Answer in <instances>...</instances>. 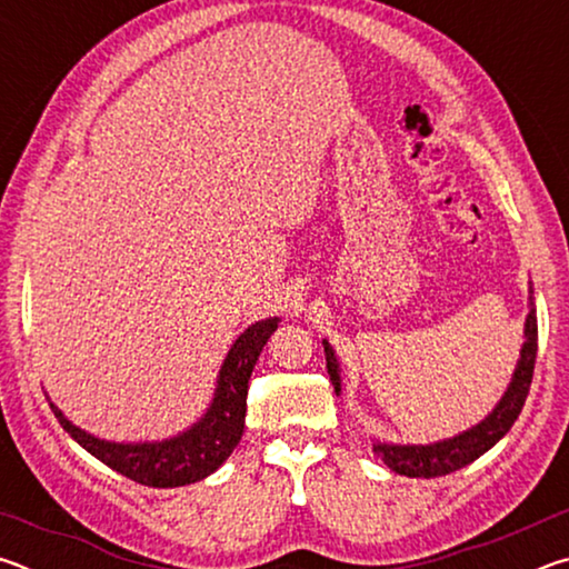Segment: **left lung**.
I'll return each mask as SVG.
<instances>
[{
    "instance_id": "left-lung-1",
    "label": "left lung",
    "mask_w": 569,
    "mask_h": 569,
    "mask_svg": "<svg viewBox=\"0 0 569 569\" xmlns=\"http://www.w3.org/2000/svg\"><path fill=\"white\" fill-rule=\"evenodd\" d=\"M529 293H532V288H529ZM323 351H326V369H329L333 389L339 393L341 391L339 361H336V353L329 346V341H323ZM535 359H537V311H535L532 296H529L525 343H522V351H519L515 377L509 381L505 397L499 399L492 413L481 419L477 427L461 431V435L451 439L435 441V445H387V441H377V445H373V451H377V457L389 469L397 471V475L417 477V479L445 477V475H451V471L471 465V461L492 449L497 441L512 429L519 411L525 407L529 383H532Z\"/></svg>"
}]
</instances>
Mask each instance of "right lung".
Segmentation results:
<instances>
[{"instance_id": "add662e5", "label": "right lung", "mask_w": 569, "mask_h": 569, "mask_svg": "<svg viewBox=\"0 0 569 569\" xmlns=\"http://www.w3.org/2000/svg\"><path fill=\"white\" fill-rule=\"evenodd\" d=\"M278 329V319H266L238 336L230 346L218 373V387L208 411L188 431L162 441H142V445H118L88 435L74 427L64 413L50 403L57 421L77 445L98 457L102 465L120 471L138 485L146 487H186L206 479L233 455L236 445L243 437L248 379L261 356L266 341Z\"/></svg>"}]
</instances>
